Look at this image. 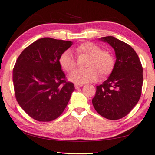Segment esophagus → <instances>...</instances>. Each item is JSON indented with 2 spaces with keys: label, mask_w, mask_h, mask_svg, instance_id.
Listing matches in <instances>:
<instances>
[{
  "label": "esophagus",
  "mask_w": 155,
  "mask_h": 155,
  "mask_svg": "<svg viewBox=\"0 0 155 155\" xmlns=\"http://www.w3.org/2000/svg\"><path fill=\"white\" fill-rule=\"evenodd\" d=\"M82 86H83V84H75V89H78V88H80V87H82Z\"/></svg>",
  "instance_id": "1"
}]
</instances>
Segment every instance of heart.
<instances>
[{"label":"heart","mask_w":155,"mask_h":155,"mask_svg":"<svg viewBox=\"0 0 155 155\" xmlns=\"http://www.w3.org/2000/svg\"><path fill=\"white\" fill-rule=\"evenodd\" d=\"M78 55L88 56L85 69H77L69 75V80L75 83L94 82L97 80L99 74L101 78H105L110 75L115 68V61L110 51L101 50L98 45L92 42L85 41L75 48ZM61 68L70 73L76 68V62L70 51L66 50L59 58Z\"/></svg>","instance_id":"obj_1"}]
</instances>
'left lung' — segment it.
<instances>
[{"instance_id":"left-lung-1","label":"left lung","mask_w":155,"mask_h":155,"mask_svg":"<svg viewBox=\"0 0 155 155\" xmlns=\"http://www.w3.org/2000/svg\"><path fill=\"white\" fill-rule=\"evenodd\" d=\"M115 51V68L110 77L96 87L92 104L104 117L117 120L129 114L140 99L143 70L137 54L129 45L113 36L101 38Z\"/></svg>"}]
</instances>
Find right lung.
Returning a JSON list of instances; mask_svg holds the SVG:
<instances>
[{
    "mask_svg": "<svg viewBox=\"0 0 155 155\" xmlns=\"http://www.w3.org/2000/svg\"><path fill=\"white\" fill-rule=\"evenodd\" d=\"M72 44L43 38L26 48L17 58L12 71L15 97L31 118L50 122L66 108L75 86L66 81L59 58Z\"/></svg>",
    "mask_w": 155,
    "mask_h": 155,
    "instance_id": "right-lung-1",
    "label": "right lung"
}]
</instances>
